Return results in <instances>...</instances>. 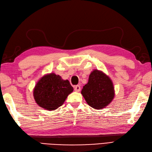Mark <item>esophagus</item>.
<instances>
[{
	"label": "esophagus",
	"instance_id": "esophagus-1",
	"mask_svg": "<svg viewBox=\"0 0 152 152\" xmlns=\"http://www.w3.org/2000/svg\"><path fill=\"white\" fill-rule=\"evenodd\" d=\"M74 90H75V91H77V92L80 91V86H79V85L75 86H74Z\"/></svg>",
	"mask_w": 152,
	"mask_h": 152
}]
</instances>
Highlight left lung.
<instances>
[{"mask_svg": "<svg viewBox=\"0 0 152 152\" xmlns=\"http://www.w3.org/2000/svg\"><path fill=\"white\" fill-rule=\"evenodd\" d=\"M81 94L91 107L103 109L114 97L113 81L103 72L95 69L89 75L88 83L83 87Z\"/></svg>", "mask_w": 152, "mask_h": 152, "instance_id": "obj_1", "label": "left lung"}]
</instances>
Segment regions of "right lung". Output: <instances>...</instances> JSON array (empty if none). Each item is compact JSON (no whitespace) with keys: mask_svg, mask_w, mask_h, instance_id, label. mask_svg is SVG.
Segmentation results:
<instances>
[{"mask_svg":"<svg viewBox=\"0 0 152 152\" xmlns=\"http://www.w3.org/2000/svg\"><path fill=\"white\" fill-rule=\"evenodd\" d=\"M73 91L68 80L54 73L42 77L33 90L34 100L41 107L54 110L62 105L67 96Z\"/></svg>","mask_w":152,"mask_h":152,"instance_id":"right-lung-1","label":"right lung"}]
</instances>
